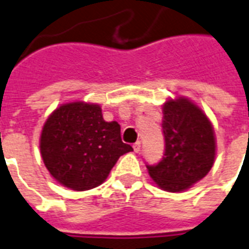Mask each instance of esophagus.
<instances>
[{
	"label": "esophagus",
	"instance_id": "34e87169",
	"mask_svg": "<svg viewBox=\"0 0 249 249\" xmlns=\"http://www.w3.org/2000/svg\"><path fill=\"white\" fill-rule=\"evenodd\" d=\"M133 148H134V152L135 153H138L139 151H141V142H135L134 144H133Z\"/></svg>",
	"mask_w": 249,
	"mask_h": 249
}]
</instances>
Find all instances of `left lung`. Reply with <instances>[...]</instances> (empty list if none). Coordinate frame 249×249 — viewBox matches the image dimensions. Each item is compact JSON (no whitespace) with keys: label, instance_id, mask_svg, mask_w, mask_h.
I'll return each mask as SVG.
<instances>
[{"label":"left lung","instance_id":"1","mask_svg":"<svg viewBox=\"0 0 249 249\" xmlns=\"http://www.w3.org/2000/svg\"><path fill=\"white\" fill-rule=\"evenodd\" d=\"M162 114L165 155L157 165H147L148 174L163 191H187L211 170L215 131L205 112L185 97L167 100Z\"/></svg>","mask_w":249,"mask_h":249}]
</instances>
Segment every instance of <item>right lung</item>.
<instances>
[{
    "label": "right lung",
    "mask_w": 249,
    "mask_h": 249,
    "mask_svg": "<svg viewBox=\"0 0 249 249\" xmlns=\"http://www.w3.org/2000/svg\"><path fill=\"white\" fill-rule=\"evenodd\" d=\"M39 148L54 180L72 191L101 185L119 157L133 151L121 141L120 125L105 121L100 105L83 101L61 105L48 116Z\"/></svg>",
    "instance_id": "add662e5"
}]
</instances>
